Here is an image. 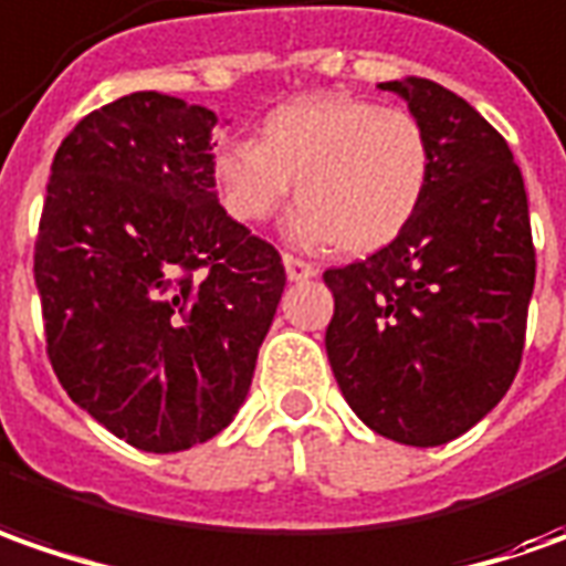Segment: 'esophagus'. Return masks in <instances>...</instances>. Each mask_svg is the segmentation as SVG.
<instances>
[{
  "label": "esophagus",
  "mask_w": 566,
  "mask_h": 566,
  "mask_svg": "<svg viewBox=\"0 0 566 566\" xmlns=\"http://www.w3.org/2000/svg\"><path fill=\"white\" fill-rule=\"evenodd\" d=\"M282 263L291 282H306V279H316V275H319V269H316V265L306 263V260H301V256H294V253H284Z\"/></svg>",
  "instance_id": "esophagus-1"
}]
</instances>
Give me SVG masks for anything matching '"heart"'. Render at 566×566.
<instances>
[{"mask_svg": "<svg viewBox=\"0 0 566 566\" xmlns=\"http://www.w3.org/2000/svg\"><path fill=\"white\" fill-rule=\"evenodd\" d=\"M224 209L244 224L279 216L294 197L301 241H332L347 256L388 247L417 219L432 178L429 137L407 108L357 96H303L272 108L256 144L212 156Z\"/></svg>", "mask_w": 566, "mask_h": 566, "instance_id": "1", "label": "heart"}]
</instances>
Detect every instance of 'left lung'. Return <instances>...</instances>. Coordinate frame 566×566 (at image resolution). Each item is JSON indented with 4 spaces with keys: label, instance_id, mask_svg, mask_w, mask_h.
<instances>
[{
    "label": "left lung",
    "instance_id": "obj_1",
    "mask_svg": "<svg viewBox=\"0 0 566 566\" xmlns=\"http://www.w3.org/2000/svg\"><path fill=\"white\" fill-rule=\"evenodd\" d=\"M432 149L417 219L363 263L328 269L325 354L350 410L385 439L436 448L507 395L536 284L530 203L504 137L426 77L385 81Z\"/></svg>",
    "mask_w": 566,
    "mask_h": 566
}]
</instances>
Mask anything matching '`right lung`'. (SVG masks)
<instances>
[{
    "mask_svg": "<svg viewBox=\"0 0 566 566\" xmlns=\"http://www.w3.org/2000/svg\"><path fill=\"white\" fill-rule=\"evenodd\" d=\"M219 115L137 90L81 118L52 159L33 275L69 398L171 454L247 400L284 291L279 250L219 203Z\"/></svg>",
    "mask_w": 566,
    "mask_h": 566,
    "instance_id": "obj_1",
    "label": "right lung"
}]
</instances>
